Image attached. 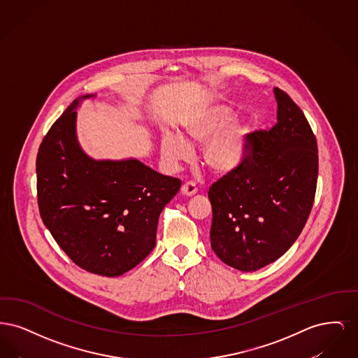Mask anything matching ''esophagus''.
Masks as SVG:
<instances>
[{"label": "esophagus", "mask_w": 358, "mask_h": 358, "mask_svg": "<svg viewBox=\"0 0 358 358\" xmlns=\"http://www.w3.org/2000/svg\"><path fill=\"white\" fill-rule=\"evenodd\" d=\"M181 193H182L184 196H187V197H190V196H193V194L197 193V187H196V185H194L192 181H187V182L181 187Z\"/></svg>", "instance_id": "esophagus-1"}]
</instances>
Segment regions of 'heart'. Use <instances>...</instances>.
Here are the masks:
<instances>
[{
	"instance_id": "1",
	"label": "heart",
	"mask_w": 358,
	"mask_h": 358,
	"mask_svg": "<svg viewBox=\"0 0 358 358\" xmlns=\"http://www.w3.org/2000/svg\"><path fill=\"white\" fill-rule=\"evenodd\" d=\"M232 120L234 111L222 104L200 110L184 124L185 139L171 133L161 136L162 158L176 168L192 155L187 143L205 144L203 159L210 171L222 174L235 171L247 153L250 127Z\"/></svg>"
}]
</instances>
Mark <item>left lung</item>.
I'll return each mask as SVG.
<instances>
[{"label":"left lung","instance_id":"left-lung-1","mask_svg":"<svg viewBox=\"0 0 358 358\" xmlns=\"http://www.w3.org/2000/svg\"><path fill=\"white\" fill-rule=\"evenodd\" d=\"M273 92L276 123L250 133L240 166L208 192L212 250L240 271H256L289 250L306 224L317 190L315 136L289 95L280 88Z\"/></svg>","mask_w":358,"mask_h":358}]
</instances>
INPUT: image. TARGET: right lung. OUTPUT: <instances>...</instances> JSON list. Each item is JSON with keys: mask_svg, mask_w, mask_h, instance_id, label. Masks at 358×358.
<instances>
[{"mask_svg": "<svg viewBox=\"0 0 358 358\" xmlns=\"http://www.w3.org/2000/svg\"><path fill=\"white\" fill-rule=\"evenodd\" d=\"M78 104V99L69 104L40 143L38 210L76 266L102 276H120L153 251L158 217L181 181L136 159H91L76 139Z\"/></svg>", "mask_w": 358, "mask_h": 358, "instance_id": "obj_1", "label": "right lung"}]
</instances>
